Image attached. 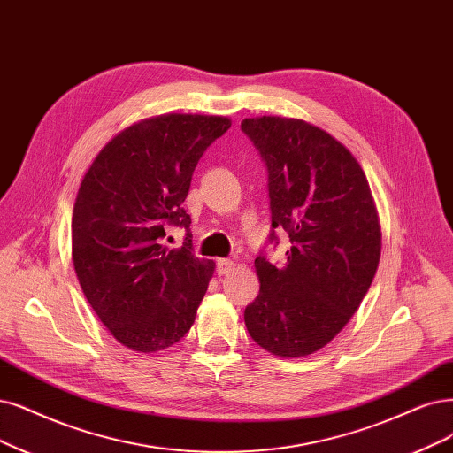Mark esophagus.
I'll return each mask as SVG.
<instances>
[{
	"mask_svg": "<svg viewBox=\"0 0 453 453\" xmlns=\"http://www.w3.org/2000/svg\"><path fill=\"white\" fill-rule=\"evenodd\" d=\"M233 271H235V263L229 261V259H218L216 263V273L220 276H226V274H231Z\"/></svg>",
	"mask_w": 453,
	"mask_h": 453,
	"instance_id": "34e87169",
	"label": "esophagus"
}]
</instances>
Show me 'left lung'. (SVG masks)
<instances>
[{"mask_svg": "<svg viewBox=\"0 0 453 453\" xmlns=\"http://www.w3.org/2000/svg\"><path fill=\"white\" fill-rule=\"evenodd\" d=\"M269 172L276 227L288 231V261L257 256L259 295L244 310L252 340L296 358L330 343L355 315L380 259V224L370 184L350 150L303 119H244Z\"/></svg>", "mask_w": 453, "mask_h": 453, "instance_id": "left-lung-1", "label": "left lung"}]
</instances>
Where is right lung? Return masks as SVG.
Wrapping results in <instances>:
<instances>
[{"instance_id":"right-lung-1","label":"right lung","mask_w":453,"mask_h":453,"mask_svg":"<svg viewBox=\"0 0 453 453\" xmlns=\"http://www.w3.org/2000/svg\"><path fill=\"white\" fill-rule=\"evenodd\" d=\"M229 127L222 115L149 117L113 136L80 184L74 271L98 319L132 350L172 347L194 325L216 265L192 254L182 203L201 155ZM170 225L188 231L180 249L161 244Z\"/></svg>"}]
</instances>
